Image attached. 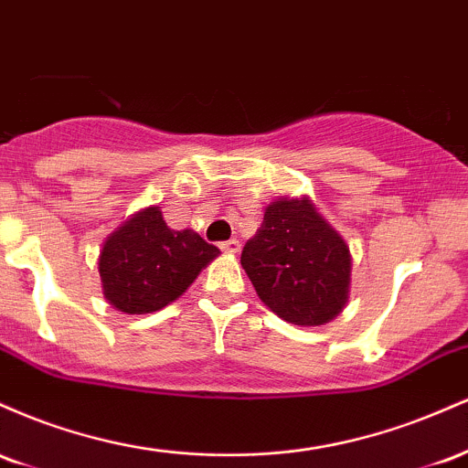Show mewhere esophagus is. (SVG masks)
I'll return each mask as SVG.
<instances>
[{
	"mask_svg": "<svg viewBox=\"0 0 468 468\" xmlns=\"http://www.w3.org/2000/svg\"><path fill=\"white\" fill-rule=\"evenodd\" d=\"M219 249H222L224 252H229V255H238L241 244H239V239H229V241H222V244H219Z\"/></svg>",
	"mask_w": 468,
	"mask_h": 468,
	"instance_id": "34e87169",
	"label": "esophagus"
}]
</instances>
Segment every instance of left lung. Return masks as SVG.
<instances>
[{"instance_id": "8db88e82", "label": "left lung", "mask_w": 468, "mask_h": 468, "mask_svg": "<svg viewBox=\"0 0 468 468\" xmlns=\"http://www.w3.org/2000/svg\"><path fill=\"white\" fill-rule=\"evenodd\" d=\"M241 268L257 297L292 325L330 324L350 302V246L308 196L268 204Z\"/></svg>"}]
</instances>
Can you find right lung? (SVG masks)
Instances as JSON below:
<instances>
[{"mask_svg":"<svg viewBox=\"0 0 468 468\" xmlns=\"http://www.w3.org/2000/svg\"><path fill=\"white\" fill-rule=\"evenodd\" d=\"M219 255L196 230L166 227L160 207L132 213L99 252L103 297L118 313L149 314L186 292Z\"/></svg>","mask_w":468,"mask_h":468,"instance_id":"add662e5","label":"right lung"}]
</instances>
